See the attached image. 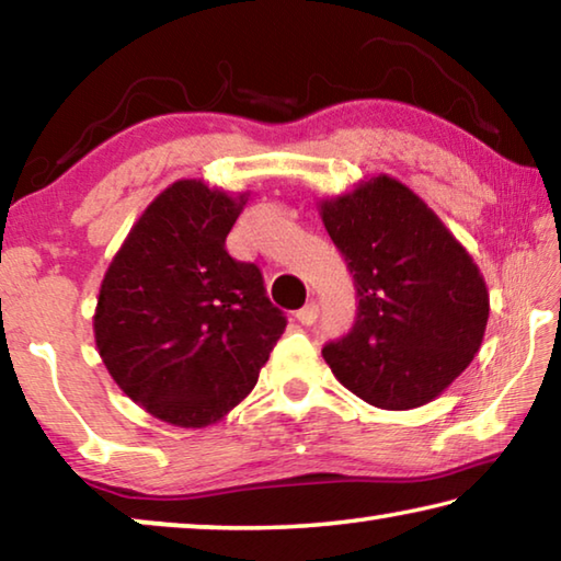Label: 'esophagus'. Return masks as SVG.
Returning <instances> with one entry per match:
<instances>
[{"label":"esophagus","mask_w":561,"mask_h":561,"mask_svg":"<svg viewBox=\"0 0 561 561\" xmlns=\"http://www.w3.org/2000/svg\"><path fill=\"white\" fill-rule=\"evenodd\" d=\"M317 317H319V307H317L314 301H309L307 307H301V309L297 311V321H299V324H304V327L317 324Z\"/></svg>","instance_id":"esophagus-1"}]
</instances>
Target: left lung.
I'll return each instance as SVG.
<instances>
[{"label":"left lung","mask_w":561,"mask_h":561,"mask_svg":"<svg viewBox=\"0 0 561 561\" xmlns=\"http://www.w3.org/2000/svg\"><path fill=\"white\" fill-rule=\"evenodd\" d=\"M356 287V321L321 348L351 393L386 411L440 396L478 354L490 297L478 264L411 187L378 175L321 203Z\"/></svg>","instance_id":"1"}]
</instances>
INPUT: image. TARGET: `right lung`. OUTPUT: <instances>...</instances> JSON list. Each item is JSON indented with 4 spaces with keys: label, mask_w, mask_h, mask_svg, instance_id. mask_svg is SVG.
<instances>
[{
    "label": "right lung",
    "mask_w": 561,
    "mask_h": 561,
    "mask_svg": "<svg viewBox=\"0 0 561 561\" xmlns=\"http://www.w3.org/2000/svg\"><path fill=\"white\" fill-rule=\"evenodd\" d=\"M244 203L247 193L178 180L138 217L101 282L93 334L103 364L130 401L180 428L230 413L287 327L257 264L225 250Z\"/></svg>",
    "instance_id": "1"
}]
</instances>
